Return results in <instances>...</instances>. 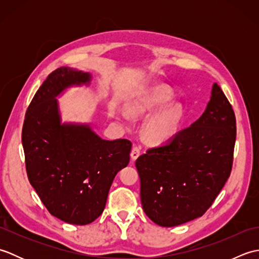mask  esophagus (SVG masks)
I'll return each instance as SVG.
<instances>
[{
	"label": "esophagus",
	"mask_w": 259,
	"mask_h": 259,
	"mask_svg": "<svg viewBox=\"0 0 259 259\" xmlns=\"http://www.w3.org/2000/svg\"><path fill=\"white\" fill-rule=\"evenodd\" d=\"M139 156H140V148L134 147L133 150H131V159H133V161H135Z\"/></svg>",
	"instance_id": "34e87169"
}]
</instances>
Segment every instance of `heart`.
<instances>
[{
	"instance_id": "obj_1",
	"label": "heart",
	"mask_w": 259,
	"mask_h": 259,
	"mask_svg": "<svg viewBox=\"0 0 259 259\" xmlns=\"http://www.w3.org/2000/svg\"><path fill=\"white\" fill-rule=\"evenodd\" d=\"M172 99L174 92L169 87L158 84L141 91L129 102L128 112L133 117L146 118L155 114L144 126V138L149 144H163L179 131L185 119V109L179 102L169 105ZM122 117L126 118V114L123 113Z\"/></svg>"
}]
</instances>
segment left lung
Instances as JSON below:
<instances>
[{
    "label": "left lung",
    "mask_w": 259,
    "mask_h": 259,
    "mask_svg": "<svg viewBox=\"0 0 259 259\" xmlns=\"http://www.w3.org/2000/svg\"><path fill=\"white\" fill-rule=\"evenodd\" d=\"M235 141L234 110L213 83L199 119L136 160L147 216L162 227L201 217L229 178Z\"/></svg>",
    "instance_id": "obj_1"
}]
</instances>
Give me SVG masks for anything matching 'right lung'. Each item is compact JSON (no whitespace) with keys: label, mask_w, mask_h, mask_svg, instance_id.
Listing matches in <instances>:
<instances>
[{"label":"right lung","mask_w":259,"mask_h":259,"mask_svg":"<svg viewBox=\"0 0 259 259\" xmlns=\"http://www.w3.org/2000/svg\"><path fill=\"white\" fill-rule=\"evenodd\" d=\"M91 79L68 67L53 71L32 99L22 129L30 184L52 216L73 225L100 216L115 175L130 160L129 140H104L89 123L61 122L57 97Z\"/></svg>","instance_id":"obj_1"}]
</instances>
